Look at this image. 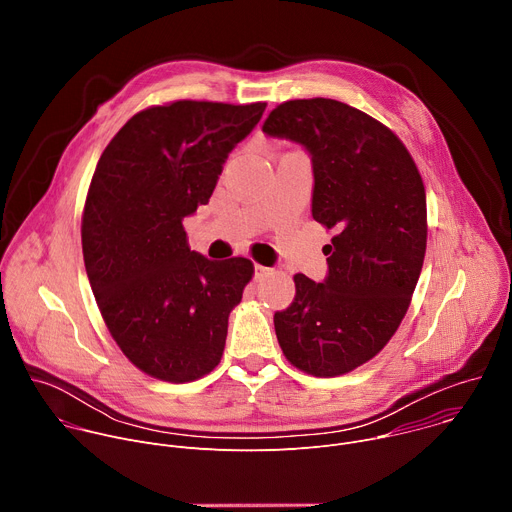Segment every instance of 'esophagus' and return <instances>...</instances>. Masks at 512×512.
<instances>
[{"mask_svg": "<svg viewBox=\"0 0 512 512\" xmlns=\"http://www.w3.org/2000/svg\"><path fill=\"white\" fill-rule=\"evenodd\" d=\"M273 269L271 267H265V265H255V279H261V277H265V275H269Z\"/></svg>", "mask_w": 512, "mask_h": 512, "instance_id": "esophagus-1", "label": "esophagus"}]
</instances>
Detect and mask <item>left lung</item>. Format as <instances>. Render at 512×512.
I'll use <instances>...</instances> for the list:
<instances>
[{
  "instance_id": "left-lung-1",
  "label": "left lung",
  "mask_w": 512,
  "mask_h": 512,
  "mask_svg": "<svg viewBox=\"0 0 512 512\" xmlns=\"http://www.w3.org/2000/svg\"><path fill=\"white\" fill-rule=\"evenodd\" d=\"M263 131L310 152L312 216L334 231L328 277L294 275V302L273 316L277 342L312 377L346 375L385 348L411 304L427 245L421 174L387 125L334 99L285 101Z\"/></svg>"
}]
</instances>
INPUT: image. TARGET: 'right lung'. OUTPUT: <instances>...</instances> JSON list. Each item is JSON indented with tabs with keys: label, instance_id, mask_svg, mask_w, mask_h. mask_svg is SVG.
Here are the masks:
<instances>
[{
	"label": "right lung",
	"instance_id": "1",
	"mask_svg": "<svg viewBox=\"0 0 512 512\" xmlns=\"http://www.w3.org/2000/svg\"><path fill=\"white\" fill-rule=\"evenodd\" d=\"M265 107L154 105L135 113L99 158L81 223L85 267L113 340L154 379L190 383L221 362L253 263L190 251L182 221L208 202Z\"/></svg>",
	"mask_w": 512,
	"mask_h": 512
}]
</instances>
